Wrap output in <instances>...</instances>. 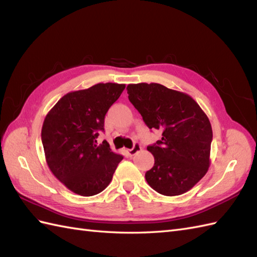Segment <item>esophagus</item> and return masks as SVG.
Returning <instances> with one entry per match:
<instances>
[{
    "mask_svg": "<svg viewBox=\"0 0 257 257\" xmlns=\"http://www.w3.org/2000/svg\"><path fill=\"white\" fill-rule=\"evenodd\" d=\"M141 150H142V146H141V144L136 143V144L134 145V147L132 148V149H130V150H128V154L131 155V157H133V155H135L138 151H141Z\"/></svg>",
    "mask_w": 257,
    "mask_h": 257,
    "instance_id": "1",
    "label": "esophagus"
}]
</instances>
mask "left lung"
<instances>
[{
	"mask_svg": "<svg viewBox=\"0 0 257 257\" xmlns=\"http://www.w3.org/2000/svg\"><path fill=\"white\" fill-rule=\"evenodd\" d=\"M130 102L149 128L162 130V139L147 149L154 166L146 173L151 188L165 196L188 192L208 172L211 124L190 95L160 83L127 85Z\"/></svg>",
	"mask_w": 257,
	"mask_h": 257,
	"instance_id": "8db88e82",
	"label": "left lung"
}]
</instances>
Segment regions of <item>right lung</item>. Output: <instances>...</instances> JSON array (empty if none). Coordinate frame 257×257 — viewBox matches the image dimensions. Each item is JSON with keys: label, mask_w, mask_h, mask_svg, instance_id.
I'll list each match as a JSON object with an SVG mask.
<instances>
[{"label": "right lung", "mask_w": 257, "mask_h": 257, "mask_svg": "<svg viewBox=\"0 0 257 257\" xmlns=\"http://www.w3.org/2000/svg\"><path fill=\"white\" fill-rule=\"evenodd\" d=\"M125 84L97 83L69 92L46 115L42 143L47 164L58 180L81 196H93L110 183L123 157L111 151L104 132L105 115Z\"/></svg>", "instance_id": "right-lung-1"}]
</instances>
